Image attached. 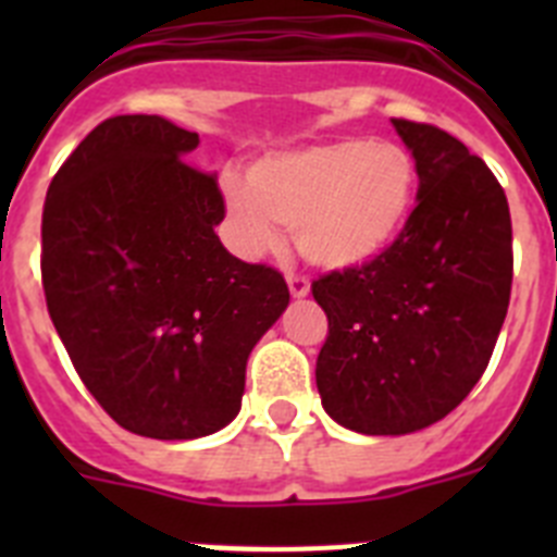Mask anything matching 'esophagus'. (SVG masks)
Instances as JSON below:
<instances>
[{"mask_svg":"<svg viewBox=\"0 0 557 557\" xmlns=\"http://www.w3.org/2000/svg\"><path fill=\"white\" fill-rule=\"evenodd\" d=\"M287 284H289V293H293V298H307V295H309V278H307V275L287 273Z\"/></svg>","mask_w":557,"mask_h":557,"instance_id":"1","label":"esophagus"}]
</instances>
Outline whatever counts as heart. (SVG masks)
<instances>
[{
	"mask_svg": "<svg viewBox=\"0 0 557 557\" xmlns=\"http://www.w3.org/2000/svg\"><path fill=\"white\" fill-rule=\"evenodd\" d=\"M416 189V161L405 147L359 136L270 152L250 166L248 181L223 178L236 248L268 253L284 225L298 253L326 270L359 268L391 250Z\"/></svg>",
	"mask_w": 557,
	"mask_h": 557,
	"instance_id": "obj_1",
	"label": "heart"
}]
</instances>
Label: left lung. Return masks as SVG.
Wrapping results in <instances>:
<instances>
[{
    "instance_id": "1",
    "label": "left lung",
    "mask_w": 557,
    "mask_h": 557,
    "mask_svg": "<svg viewBox=\"0 0 557 557\" xmlns=\"http://www.w3.org/2000/svg\"><path fill=\"white\" fill-rule=\"evenodd\" d=\"M416 159L418 206L391 250L312 284L329 318L323 410L362 435L449 416L488 368L513 282L508 198L485 161L435 125L393 120Z\"/></svg>"
}]
</instances>
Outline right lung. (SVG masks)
I'll list each match as a JSON object with an SVG mask.
<instances>
[{"mask_svg":"<svg viewBox=\"0 0 557 557\" xmlns=\"http://www.w3.org/2000/svg\"><path fill=\"white\" fill-rule=\"evenodd\" d=\"M198 133L127 113L52 178L41 275L83 385L136 435L191 441L243 407L253 346L289 304L282 273L223 248L218 178L186 164Z\"/></svg>","mask_w":557,"mask_h":557,"instance_id":"1","label":"right lung"}]
</instances>
